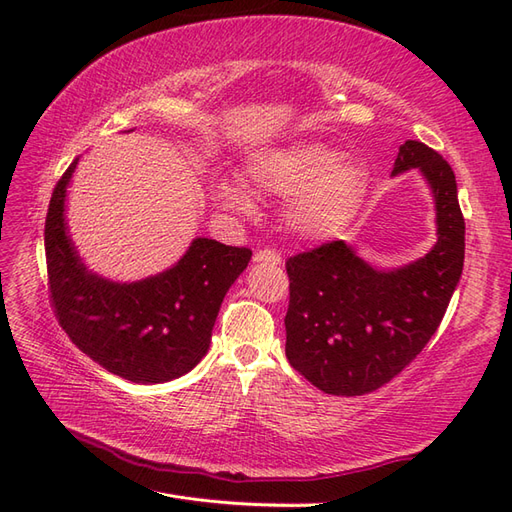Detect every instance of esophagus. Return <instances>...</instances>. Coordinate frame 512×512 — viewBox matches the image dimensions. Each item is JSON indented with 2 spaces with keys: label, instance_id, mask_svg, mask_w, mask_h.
Returning <instances> with one entry per match:
<instances>
[{
  "label": "esophagus",
  "instance_id": "esophagus-1",
  "mask_svg": "<svg viewBox=\"0 0 512 512\" xmlns=\"http://www.w3.org/2000/svg\"><path fill=\"white\" fill-rule=\"evenodd\" d=\"M254 260H256V262H267V265H280L282 256L277 254L275 250H269V247H265V250H258V252L254 254Z\"/></svg>",
  "mask_w": 512,
  "mask_h": 512
}]
</instances>
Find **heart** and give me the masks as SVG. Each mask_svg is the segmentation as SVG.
I'll return each mask as SVG.
<instances>
[{
	"mask_svg": "<svg viewBox=\"0 0 512 512\" xmlns=\"http://www.w3.org/2000/svg\"><path fill=\"white\" fill-rule=\"evenodd\" d=\"M365 166L320 143H292L260 153L245 173L252 192L288 198L284 220L303 239H324L342 228L359 207L365 192ZM220 203L239 211L252 209L241 183L224 181Z\"/></svg>",
	"mask_w": 512,
	"mask_h": 512,
	"instance_id": "obj_1",
	"label": "heart"
}]
</instances>
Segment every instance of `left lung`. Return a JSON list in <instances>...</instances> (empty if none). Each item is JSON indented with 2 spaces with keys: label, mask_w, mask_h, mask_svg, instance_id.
Returning <instances> with one entry per match:
<instances>
[{
  "label": "left lung",
  "mask_w": 512,
  "mask_h": 512,
  "mask_svg": "<svg viewBox=\"0 0 512 512\" xmlns=\"http://www.w3.org/2000/svg\"><path fill=\"white\" fill-rule=\"evenodd\" d=\"M410 168L436 196L438 243L425 258L386 273L329 241L286 260V356L329 395H365L399 376L438 331L461 277L466 222L453 168L436 149L406 141L393 175Z\"/></svg>",
  "instance_id": "1"
}]
</instances>
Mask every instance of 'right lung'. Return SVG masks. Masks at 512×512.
I'll list each match as a JSON object with an SVG mask.
<instances>
[{"label": "right lung", "mask_w": 512, "mask_h": 512, "mask_svg": "<svg viewBox=\"0 0 512 512\" xmlns=\"http://www.w3.org/2000/svg\"><path fill=\"white\" fill-rule=\"evenodd\" d=\"M76 160L57 181L44 222L49 299L72 344L132 382H166L207 354L228 288L252 258L250 247L194 239L156 277L115 284L89 273L66 235L64 198Z\"/></svg>", "instance_id": "add662e5"}]
</instances>
